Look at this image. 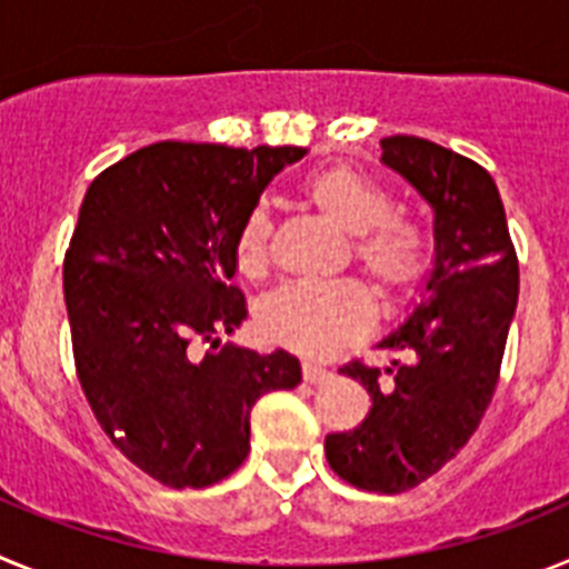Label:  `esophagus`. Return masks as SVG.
I'll list each match as a JSON object with an SVG mask.
<instances>
[{
  "mask_svg": "<svg viewBox=\"0 0 569 569\" xmlns=\"http://www.w3.org/2000/svg\"><path fill=\"white\" fill-rule=\"evenodd\" d=\"M301 376H305V381H308V385H325V381H328L333 373H330L328 367L313 365V361H305V365H301Z\"/></svg>",
  "mask_w": 569,
  "mask_h": 569,
  "instance_id": "1",
  "label": "esophagus"
}]
</instances>
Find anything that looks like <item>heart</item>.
<instances>
[{
	"mask_svg": "<svg viewBox=\"0 0 569 569\" xmlns=\"http://www.w3.org/2000/svg\"><path fill=\"white\" fill-rule=\"evenodd\" d=\"M305 196L353 236V256L376 288L407 290L425 273L430 239L425 224L393 213V196L379 179L350 164L316 170ZM270 259V213L253 204L233 241L236 270L248 279L264 273ZM373 325V299L356 281H293L259 305V330L273 345L305 356H330Z\"/></svg>",
	"mask_w": 569,
	"mask_h": 569,
	"instance_id": "heart-1",
	"label": "heart"
}]
</instances>
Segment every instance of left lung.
<instances>
[{
	"mask_svg": "<svg viewBox=\"0 0 569 569\" xmlns=\"http://www.w3.org/2000/svg\"><path fill=\"white\" fill-rule=\"evenodd\" d=\"M381 164L433 213V268L419 299L376 347L401 350L390 387L379 367L347 365L373 407L350 433H330L336 476L370 492H405L439 472L476 433L492 399L519 301V261L492 176L419 136L381 139Z\"/></svg>",
	"mask_w": 569,
	"mask_h": 569,
	"instance_id": "obj_1",
	"label": "left lung"
}]
</instances>
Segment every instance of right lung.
<instances>
[{"mask_svg": "<svg viewBox=\"0 0 569 569\" xmlns=\"http://www.w3.org/2000/svg\"><path fill=\"white\" fill-rule=\"evenodd\" d=\"M308 148L159 142L90 182L64 256L73 359L90 410L150 479L184 490L248 459L250 410L301 381L296 356L222 345L248 319L236 276L241 219ZM123 433L114 439V430Z\"/></svg>", "mask_w": 569, "mask_h": 569, "instance_id": "obj_1", "label": "right lung"}]
</instances>
